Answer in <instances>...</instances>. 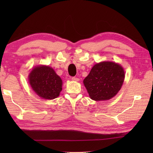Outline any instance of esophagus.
Returning <instances> with one entry per match:
<instances>
[{
  "label": "esophagus",
  "mask_w": 153,
  "mask_h": 153,
  "mask_svg": "<svg viewBox=\"0 0 153 153\" xmlns=\"http://www.w3.org/2000/svg\"><path fill=\"white\" fill-rule=\"evenodd\" d=\"M71 79H72L73 81H75V82H78V81L79 80V78H77V77H71Z\"/></svg>",
  "instance_id": "34e87169"
}]
</instances>
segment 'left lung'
I'll list each match as a JSON object with an SVG mask.
<instances>
[{
	"label": "left lung",
	"instance_id": "8db88e82",
	"mask_svg": "<svg viewBox=\"0 0 153 153\" xmlns=\"http://www.w3.org/2000/svg\"><path fill=\"white\" fill-rule=\"evenodd\" d=\"M125 73L121 65L104 61L95 64L83 80L90 98L99 101L114 97L121 89Z\"/></svg>",
	"mask_w": 153,
	"mask_h": 153
}]
</instances>
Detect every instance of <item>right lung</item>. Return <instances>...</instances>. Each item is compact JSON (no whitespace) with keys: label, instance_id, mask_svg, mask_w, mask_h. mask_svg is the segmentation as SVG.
Listing matches in <instances>:
<instances>
[{"label":"right lung","instance_id":"right-lung-1","mask_svg":"<svg viewBox=\"0 0 153 153\" xmlns=\"http://www.w3.org/2000/svg\"><path fill=\"white\" fill-rule=\"evenodd\" d=\"M29 82L35 93L42 99L52 100L59 96L62 81L51 67L35 66L29 74Z\"/></svg>","mask_w":153,"mask_h":153}]
</instances>
